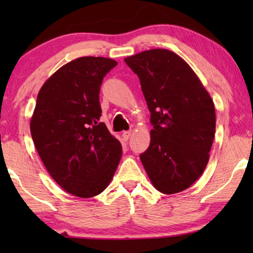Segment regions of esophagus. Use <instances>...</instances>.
I'll use <instances>...</instances> for the list:
<instances>
[{
    "mask_svg": "<svg viewBox=\"0 0 253 253\" xmlns=\"http://www.w3.org/2000/svg\"><path fill=\"white\" fill-rule=\"evenodd\" d=\"M131 131H124V132L122 133V137H123V139L124 140H127L130 138V136H131Z\"/></svg>",
    "mask_w": 253,
    "mask_h": 253,
    "instance_id": "esophagus-1",
    "label": "esophagus"
}]
</instances>
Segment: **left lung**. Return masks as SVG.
I'll return each mask as SVG.
<instances>
[{"label":"left lung","mask_w":253,"mask_h":253,"mask_svg":"<svg viewBox=\"0 0 253 253\" xmlns=\"http://www.w3.org/2000/svg\"><path fill=\"white\" fill-rule=\"evenodd\" d=\"M151 113L150 146L140 160L162 193L181 192L203 174L215 133V108L188 63L170 50L126 57Z\"/></svg>","instance_id":"obj_1"}]
</instances>
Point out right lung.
I'll return each instance as SVG.
<instances>
[{
	"instance_id": "add662e5",
	"label": "right lung",
	"mask_w": 253,
	"mask_h": 253,
	"mask_svg": "<svg viewBox=\"0 0 253 253\" xmlns=\"http://www.w3.org/2000/svg\"><path fill=\"white\" fill-rule=\"evenodd\" d=\"M112 58H76L41 87L31 119V134L44 167L65 191L82 198L102 192L119 166L122 146L100 122L103 77Z\"/></svg>"
}]
</instances>
